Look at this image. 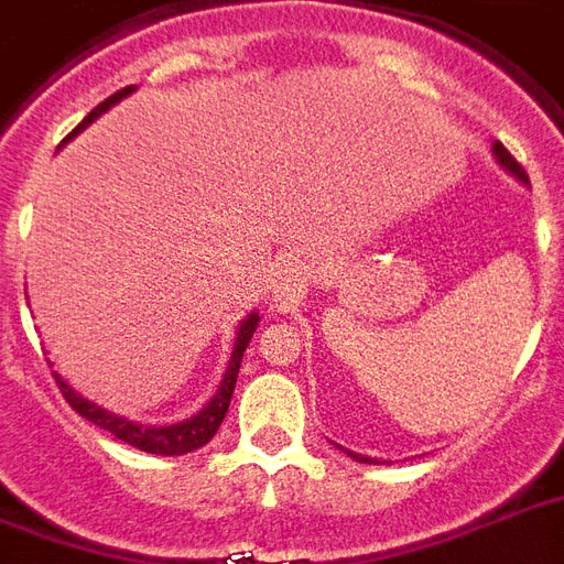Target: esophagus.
Segmentation results:
<instances>
[{
	"label": "esophagus",
	"mask_w": 564,
	"mask_h": 564,
	"mask_svg": "<svg viewBox=\"0 0 564 564\" xmlns=\"http://www.w3.org/2000/svg\"><path fill=\"white\" fill-rule=\"evenodd\" d=\"M295 286H299V274L292 272V269H281L278 272V292L290 295V292H295Z\"/></svg>",
	"instance_id": "34e87169"
}]
</instances>
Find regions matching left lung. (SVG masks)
Wrapping results in <instances>:
<instances>
[{"mask_svg": "<svg viewBox=\"0 0 564 564\" xmlns=\"http://www.w3.org/2000/svg\"><path fill=\"white\" fill-rule=\"evenodd\" d=\"M494 156L500 159V165L506 167V171H511V174H514V177L523 180V183H530V177H527V171H523L521 162H518V159L511 156L509 150L502 148L500 141H494ZM349 455H351V458H355V462H364V464L372 462V458H364V455H355V453H349Z\"/></svg>", "mask_w": 564, "mask_h": 564, "instance_id": "left-lung-1", "label": "left lung"}]
</instances>
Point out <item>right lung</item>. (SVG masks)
<instances>
[{"label":"right lung","instance_id":"right-lung-1","mask_svg":"<svg viewBox=\"0 0 564 564\" xmlns=\"http://www.w3.org/2000/svg\"><path fill=\"white\" fill-rule=\"evenodd\" d=\"M132 91H135V88L129 85V88H120L118 94H111L109 100H102L97 109L88 111V118L82 120L79 127L73 129L70 135H67L64 141H70L73 135L79 132V129L88 127V123L100 118L102 111L109 109V106H115V102L123 100V97ZM257 322H260V316H257V313H251V316L242 322L239 337H236L234 355H230V367H227L225 381H221V387H218V393L209 399V405H206L200 414H195L192 420H186V423H177V425L129 423V420H123V416L109 414V411H102V408H97L94 402H88V399H82L79 393L73 390V387L64 384L62 376H55V384L62 387V397L70 402V408L76 411V414L85 416L88 423L100 425L102 432H109V435H115L118 441H123V444L135 446V449H141V453H153V455L195 453V449H200L204 444H209L215 432H218V425L225 423L227 408H230V397H234L236 376H239V364H242V355H245V349H248V339H251L253 330H257Z\"/></svg>","mask_w":564,"mask_h":564}]
</instances>
